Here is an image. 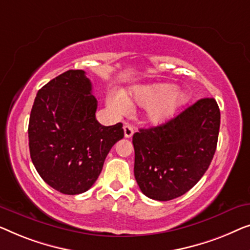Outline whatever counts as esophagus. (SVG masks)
Masks as SVG:
<instances>
[{
	"mask_svg": "<svg viewBox=\"0 0 250 250\" xmlns=\"http://www.w3.org/2000/svg\"><path fill=\"white\" fill-rule=\"evenodd\" d=\"M124 131H125V138H131L133 132H135V130L130 125H125L124 126Z\"/></svg>",
	"mask_w": 250,
	"mask_h": 250,
	"instance_id": "34e87169",
	"label": "esophagus"
}]
</instances>
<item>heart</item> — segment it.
Segmentation results:
<instances>
[{
	"label": "heart",
	"mask_w": 250,
	"mask_h": 250,
	"mask_svg": "<svg viewBox=\"0 0 250 250\" xmlns=\"http://www.w3.org/2000/svg\"><path fill=\"white\" fill-rule=\"evenodd\" d=\"M188 101L185 90L168 83H155L136 87L130 97L110 95L107 105L117 113H122L131 103L146 106L145 120L152 125H161L170 120Z\"/></svg>",
	"instance_id": "1"
}]
</instances>
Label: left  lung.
<instances>
[{
  "instance_id": "8db88e82",
  "label": "left lung",
  "mask_w": 250,
  "mask_h": 250,
  "mask_svg": "<svg viewBox=\"0 0 250 250\" xmlns=\"http://www.w3.org/2000/svg\"><path fill=\"white\" fill-rule=\"evenodd\" d=\"M220 108L202 98L165 124L139 129L132 137L135 178L149 198L167 202L190 190L216 150Z\"/></svg>"
}]
</instances>
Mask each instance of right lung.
Masks as SVG:
<instances>
[{
	"label": "right lung",
	"instance_id": "obj_1",
	"mask_svg": "<svg viewBox=\"0 0 250 250\" xmlns=\"http://www.w3.org/2000/svg\"><path fill=\"white\" fill-rule=\"evenodd\" d=\"M97 100L83 70H68L38 90L28 138L38 174L62 194H83L95 184L113 145L124 138L122 124L102 125Z\"/></svg>",
	"mask_w": 250,
	"mask_h": 250
}]
</instances>
